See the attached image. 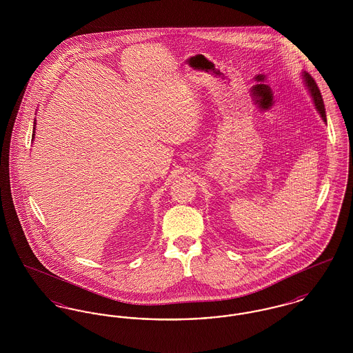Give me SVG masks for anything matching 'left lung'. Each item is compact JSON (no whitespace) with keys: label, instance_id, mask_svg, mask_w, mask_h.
<instances>
[{"label":"left lung","instance_id":"1","mask_svg":"<svg viewBox=\"0 0 353 353\" xmlns=\"http://www.w3.org/2000/svg\"><path fill=\"white\" fill-rule=\"evenodd\" d=\"M304 79H305V84H307V85H308V88H310V92H311V95H312V98H314L315 105H316V108H318V111H319L321 118H323L324 121H327V119H325L324 101H323V98H321V94H320V90L319 87H318V84H316V82L314 81V78H312L308 72H304Z\"/></svg>","mask_w":353,"mask_h":353}]
</instances>
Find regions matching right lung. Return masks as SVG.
<instances>
[{
  "label": "right lung",
  "instance_id": "right-lung-1",
  "mask_svg": "<svg viewBox=\"0 0 353 353\" xmlns=\"http://www.w3.org/2000/svg\"><path fill=\"white\" fill-rule=\"evenodd\" d=\"M34 124H35V123H34ZM32 137H34V134H33V136H32Z\"/></svg>",
  "mask_w": 353,
  "mask_h": 353
}]
</instances>
